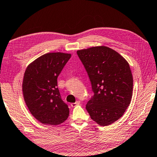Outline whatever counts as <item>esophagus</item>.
<instances>
[{
	"instance_id": "esophagus-1",
	"label": "esophagus",
	"mask_w": 157,
	"mask_h": 157,
	"mask_svg": "<svg viewBox=\"0 0 157 157\" xmlns=\"http://www.w3.org/2000/svg\"><path fill=\"white\" fill-rule=\"evenodd\" d=\"M79 104H80V101H75V103H72L71 104V106L72 107H75V106H77V105H79Z\"/></svg>"
}]
</instances>
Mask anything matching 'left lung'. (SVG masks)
<instances>
[{"label":"left lung","instance_id":"left-lung-1","mask_svg":"<svg viewBox=\"0 0 157 157\" xmlns=\"http://www.w3.org/2000/svg\"><path fill=\"white\" fill-rule=\"evenodd\" d=\"M89 76L94 95L86 109L101 126L111 124L131 102L133 78L129 65L115 50L98 46L77 51Z\"/></svg>","mask_w":157,"mask_h":157}]
</instances>
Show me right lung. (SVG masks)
I'll use <instances>...</instances> for the list:
<instances>
[{
	"instance_id": "add662e5",
	"label": "right lung",
	"mask_w": 157,
	"mask_h": 157,
	"mask_svg": "<svg viewBox=\"0 0 157 157\" xmlns=\"http://www.w3.org/2000/svg\"><path fill=\"white\" fill-rule=\"evenodd\" d=\"M70 57L71 55L63 52L47 53L25 70L24 100L33 116L45 124H59L69 116V108L62 100L57 87V77Z\"/></svg>"
}]
</instances>
